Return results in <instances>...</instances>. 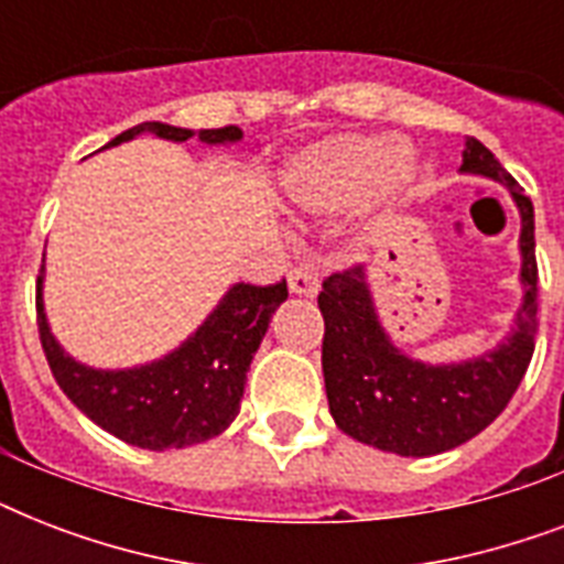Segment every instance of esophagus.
Masks as SVG:
<instances>
[{"mask_svg": "<svg viewBox=\"0 0 564 564\" xmlns=\"http://www.w3.org/2000/svg\"><path fill=\"white\" fill-rule=\"evenodd\" d=\"M290 292L292 295H307V299H313L318 292L316 265L310 263V260H301V263L290 269Z\"/></svg>", "mask_w": 564, "mask_h": 564, "instance_id": "esophagus-1", "label": "esophagus"}]
</instances>
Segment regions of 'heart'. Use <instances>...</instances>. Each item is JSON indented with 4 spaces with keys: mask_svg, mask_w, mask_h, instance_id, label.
Masks as SVG:
<instances>
[{
    "mask_svg": "<svg viewBox=\"0 0 564 564\" xmlns=\"http://www.w3.org/2000/svg\"><path fill=\"white\" fill-rule=\"evenodd\" d=\"M410 158L386 137L339 134L313 145L286 172V193L307 207H343L369 189L392 193L410 181Z\"/></svg>",
    "mask_w": 564,
    "mask_h": 564,
    "instance_id": "obj_1",
    "label": "heart"
}]
</instances>
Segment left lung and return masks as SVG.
<instances>
[{"label": "left lung", "mask_w": 564, "mask_h": 564, "mask_svg": "<svg viewBox=\"0 0 564 564\" xmlns=\"http://www.w3.org/2000/svg\"><path fill=\"white\" fill-rule=\"evenodd\" d=\"M463 172L507 184L521 210L524 304L516 334L498 351L459 366H424L403 357L377 322L362 265L334 272L318 292L325 316L322 369L336 427L398 456H433L477 436L507 410L533 360L539 334L533 202L474 137L465 143Z\"/></svg>", "instance_id": "left-lung-1"}]
</instances>
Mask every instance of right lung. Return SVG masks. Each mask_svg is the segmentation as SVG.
<instances>
[{"instance_id":"add662e5","label":"right lung","mask_w":564,"mask_h":564,"mask_svg":"<svg viewBox=\"0 0 564 564\" xmlns=\"http://www.w3.org/2000/svg\"><path fill=\"white\" fill-rule=\"evenodd\" d=\"M143 131L175 143L198 137L210 145L237 143L242 137L237 126L189 131L163 122H143L113 137L108 145L126 143ZM40 283L43 269L37 274V334L57 386L110 436L149 451L198 445L219 436L237 419L248 366L263 343L272 313L290 295L286 281L265 286L237 283L178 351L140 369L99 371L66 357L55 336L48 334Z\"/></svg>"}]
</instances>
